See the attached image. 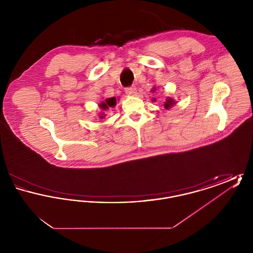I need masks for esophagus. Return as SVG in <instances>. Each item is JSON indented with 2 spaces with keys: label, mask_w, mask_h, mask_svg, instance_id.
<instances>
[{
  "label": "esophagus",
  "mask_w": 253,
  "mask_h": 253,
  "mask_svg": "<svg viewBox=\"0 0 253 253\" xmlns=\"http://www.w3.org/2000/svg\"><path fill=\"white\" fill-rule=\"evenodd\" d=\"M125 93L128 95V96H134L136 94V88L134 86H131V87H128L125 89Z\"/></svg>",
  "instance_id": "34e87169"
}]
</instances>
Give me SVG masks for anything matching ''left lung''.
<instances>
[{"instance_id": "obj_1", "label": "left lung", "mask_w": 253, "mask_h": 253, "mask_svg": "<svg viewBox=\"0 0 253 253\" xmlns=\"http://www.w3.org/2000/svg\"><path fill=\"white\" fill-rule=\"evenodd\" d=\"M155 91H157V88H156V87H154V89H152V92H155ZM156 100H157L156 98H153V101H156ZM175 104H176V101H175L172 97L167 96V98H166V100H165V103H164V108L169 110V109L173 107Z\"/></svg>"}]
</instances>
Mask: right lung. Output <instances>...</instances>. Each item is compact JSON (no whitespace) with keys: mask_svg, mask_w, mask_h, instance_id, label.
Returning <instances> with one entry per match:
<instances>
[{"mask_svg":"<svg viewBox=\"0 0 253 253\" xmlns=\"http://www.w3.org/2000/svg\"><path fill=\"white\" fill-rule=\"evenodd\" d=\"M117 104V98L115 96L106 98L105 100H102L100 103H98V107L100 109V112H98L99 119L105 118V113L103 111L107 110L109 107H115Z\"/></svg>","mask_w":253,"mask_h":253,"instance_id":"1","label":"right lung"}]
</instances>
